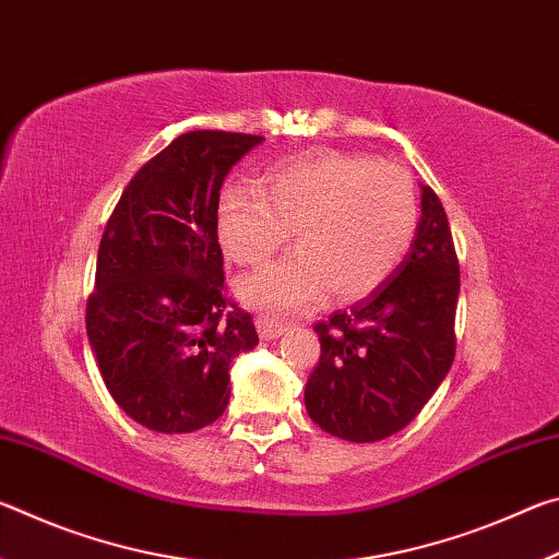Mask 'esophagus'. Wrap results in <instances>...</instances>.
I'll list each match as a JSON object with an SVG mask.
<instances>
[{
  "label": "esophagus",
  "mask_w": 559,
  "mask_h": 559,
  "mask_svg": "<svg viewBox=\"0 0 559 559\" xmlns=\"http://www.w3.org/2000/svg\"><path fill=\"white\" fill-rule=\"evenodd\" d=\"M257 328H259V335L263 340H276V337L286 333V325L278 323V320L269 318V316H257Z\"/></svg>",
  "instance_id": "1"
}]
</instances>
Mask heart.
I'll return each mask as SVG.
<instances>
[{
    "label": "heart",
    "instance_id": "obj_1",
    "mask_svg": "<svg viewBox=\"0 0 559 559\" xmlns=\"http://www.w3.org/2000/svg\"><path fill=\"white\" fill-rule=\"evenodd\" d=\"M419 204L400 165L362 153L318 150L273 163L261 187L226 185L216 234L226 259L261 266L293 229L298 253L239 281V296L269 310H296L323 296L374 293L409 251Z\"/></svg>",
    "mask_w": 559,
    "mask_h": 559
}]
</instances>
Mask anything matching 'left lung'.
Instances as JSON below:
<instances>
[{
    "label": "left lung",
    "mask_w": 559,
    "mask_h": 559,
    "mask_svg": "<svg viewBox=\"0 0 559 559\" xmlns=\"http://www.w3.org/2000/svg\"><path fill=\"white\" fill-rule=\"evenodd\" d=\"M459 288L447 212L421 185V219L404 261L370 296L316 323L320 359L306 384L310 419L357 443L402 431L453 365Z\"/></svg>",
    "instance_id": "1"
}]
</instances>
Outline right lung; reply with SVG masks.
Instances as JSON below:
<instances>
[{
  "mask_svg": "<svg viewBox=\"0 0 559 559\" xmlns=\"http://www.w3.org/2000/svg\"><path fill=\"white\" fill-rule=\"evenodd\" d=\"M261 140L175 138L122 189L103 231L86 333L112 400L153 431L219 419L231 359L259 345L251 313L226 293L216 204L229 169Z\"/></svg>",
  "mask_w": 559,
  "mask_h": 559,
  "instance_id": "obj_1",
  "label": "right lung"
}]
</instances>
